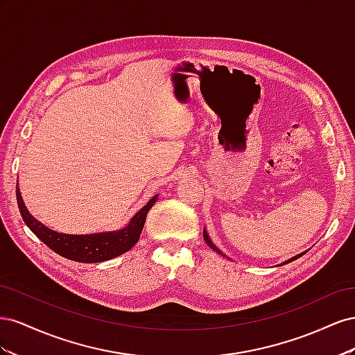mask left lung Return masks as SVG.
Returning a JSON list of instances; mask_svg holds the SVG:
<instances>
[{"instance_id":"left-lung-1","label":"left lung","mask_w":355,"mask_h":355,"mask_svg":"<svg viewBox=\"0 0 355 355\" xmlns=\"http://www.w3.org/2000/svg\"><path fill=\"white\" fill-rule=\"evenodd\" d=\"M202 235H204V240H206V243H207V245H209V247H211V249H213L214 252H216V253H219V254L225 256V254H223V253H222V252H220V250L218 249V247H216V245H214V244L211 243V240H210V237H209V234H207V231H206V230H204V231H202ZM302 254H304V253H300V254H297V256H293V257H292V259H288V261H286V262H284V265H286V263H288V262H293V261H296V259H297V257H300V256H302Z\"/></svg>"}]
</instances>
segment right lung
Wrapping results in <instances>:
<instances>
[{
  "instance_id": "1",
  "label": "right lung",
  "mask_w": 355,
  "mask_h": 355,
  "mask_svg": "<svg viewBox=\"0 0 355 355\" xmlns=\"http://www.w3.org/2000/svg\"><path fill=\"white\" fill-rule=\"evenodd\" d=\"M16 198L20 214H22L28 228L47 247H50L53 252H56L58 254L75 262L96 263L110 261L112 257L128 252L139 241V237H141V232L146 220V214L149 209L155 204L158 194L149 200L145 204V207L139 210L130 219V222L127 223V227H124L123 230L89 235L62 234L47 228L46 225L38 222L28 211L22 196H20L19 187H16Z\"/></svg>"
}]
</instances>
